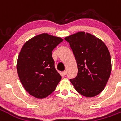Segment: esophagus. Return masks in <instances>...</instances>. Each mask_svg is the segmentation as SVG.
<instances>
[{"instance_id": "1", "label": "esophagus", "mask_w": 121, "mask_h": 121, "mask_svg": "<svg viewBox=\"0 0 121 121\" xmlns=\"http://www.w3.org/2000/svg\"><path fill=\"white\" fill-rule=\"evenodd\" d=\"M62 74H63L64 76H65L66 74H67V71H63V73H62Z\"/></svg>"}]
</instances>
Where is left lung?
Returning a JSON list of instances; mask_svg holds the SVG:
<instances>
[{"instance_id": "1", "label": "left lung", "mask_w": 121, "mask_h": 121, "mask_svg": "<svg viewBox=\"0 0 121 121\" xmlns=\"http://www.w3.org/2000/svg\"><path fill=\"white\" fill-rule=\"evenodd\" d=\"M65 40L69 43L77 63V75L70 79L76 91L87 97L100 93L112 71L110 54L106 45L84 32L66 37Z\"/></svg>"}]
</instances>
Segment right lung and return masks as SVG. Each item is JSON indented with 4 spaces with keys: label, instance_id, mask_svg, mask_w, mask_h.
<instances>
[{
    "label": "right lung",
    "instance_id": "1",
    "mask_svg": "<svg viewBox=\"0 0 121 121\" xmlns=\"http://www.w3.org/2000/svg\"><path fill=\"white\" fill-rule=\"evenodd\" d=\"M61 41L60 37L41 34L28 41L21 48L17 60V73L25 90L32 96L47 97L61 80L52 52Z\"/></svg>",
    "mask_w": 121,
    "mask_h": 121
}]
</instances>
